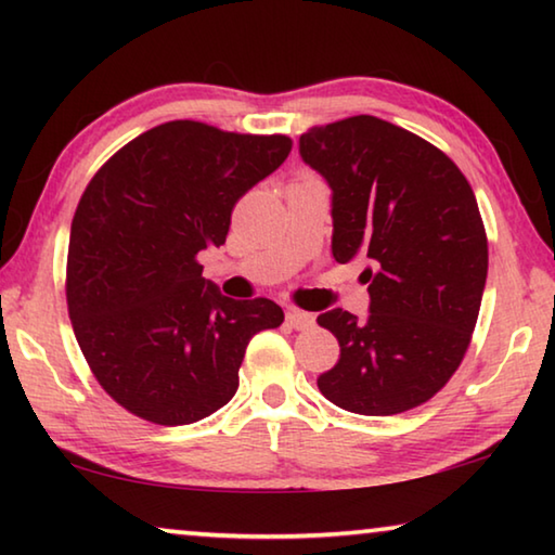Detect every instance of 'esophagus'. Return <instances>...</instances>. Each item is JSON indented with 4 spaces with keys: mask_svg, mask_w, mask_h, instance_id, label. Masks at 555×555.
<instances>
[{
    "mask_svg": "<svg viewBox=\"0 0 555 555\" xmlns=\"http://www.w3.org/2000/svg\"><path fill=\"white\" fill-rule=\"evenodd\" d=\"M313 313H306V311H298V308H288L286 311V323L291 327H296V331H306V327L313 325Z\"/></svg>",
    "mask_w": 555,
    "mask_h": 555,
    "instance_id": "34e87169",
    "label": "esophagus"
}]
</instances>
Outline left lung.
<instances>
[{"mask_svg":"<svg viewBox=\"0 0 555 555\" xmlns=\"http://www.w3.org/2000/svg\"><path fill=\"white\" fill-rule=\"evenodd\" d=\"M298 154L333 191V257L367 255L370 315H318L340 360L327 401L391 416L428 401L463 362L487 281V234L467 178L411 131L372 115L313 127Z\"/></svg>","mask_w":555,"mask_h":555,"instance_id":"8db88e82","label":"left lung"}]
</instances>
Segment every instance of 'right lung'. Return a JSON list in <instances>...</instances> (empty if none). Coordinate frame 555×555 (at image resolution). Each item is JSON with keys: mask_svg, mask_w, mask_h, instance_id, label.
Here are the masks:
<instances>
[{"mask_svg": "<svg viewBox=\"0 0 555 555\" xmlns=\"http://www.w3.org/2000/svg\"><path fill=\"white\" fill-rule=\"evenodd\" d=\"M288 152L284 134L176 119L92 176L70 224L65 296L92 374L134 416H210L237 391L251 337L284 323L274 300L222 296L198 255L224 244L234 203Z\"/></svg>", "mask_w": 555, "mask_h": 555, "instance_id": "add662e5", "label": "right lung"}]
</instances>
